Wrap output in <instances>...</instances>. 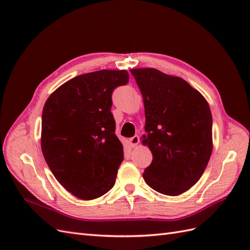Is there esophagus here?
Wrapping results in <instances>:
<instances>
[{
  "mask_svg": "<svg viewBox=\"0 0 250 250\" xmlns=\"http://www.w3.org/2000/svg\"><path fill=\"white\" fill-rule=\"evenodd\" d=\"M140 143V137L139 135H134V137L129 139V144L131 147H135Z\"/></svg>",
  "mask_w": 250,
  "mask_h": 250,
  "instance_id": "esophagus-1",
  "label": "esophagus"
}]
</instances>
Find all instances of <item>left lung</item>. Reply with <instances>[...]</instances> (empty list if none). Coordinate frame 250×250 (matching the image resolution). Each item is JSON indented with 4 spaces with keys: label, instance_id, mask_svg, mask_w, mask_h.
<instances>
[{
    "label": "left lung",
    "instance_id": "1",
    "mask_svg": "<svg viewBox=\"0 0 250 250\" xmlns=\"http://www.w3.org/2000/svg\"><path fill=\"white\" fill-rule=\"evenodd\" d=\"M145 107L142 143L153 160L144 171L156 192L177 196L192 188L206 170L213 151V119L197 89L156 69H132Z\"/></svg>",
    "mask_w": 250,
    "mask_h": 250
}]
</instances>
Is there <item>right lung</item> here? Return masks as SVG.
Here are the masks:
<instances>
[{
    "instance_id": "add662e5",
    "label": "right lung",
    "mask_w": 250,
    "mask_h": 250,
    "mask_svg": "<svg viewBox=\"0 0 250 250\" xmlns=\"http://www.w3.org/2000/svg\"><path fill=\"white\" fill-rule=\"evenodd\" d=\"M128 80L125 70L79 75L60 85L44 103L43 157L58 183L77 198H99L115 186L124 155L115 133L111 94Z\"/></svg>"
}]
</instances>
